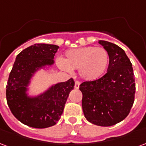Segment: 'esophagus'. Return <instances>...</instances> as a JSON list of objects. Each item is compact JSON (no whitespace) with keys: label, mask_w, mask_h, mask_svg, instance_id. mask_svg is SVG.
Wrapping results in <instances>:
<instances>
[{"label":"esophagus","mask_w":146,"mask_h":146,"mask_svg":"<svg viewBox=\"0 0 146 146\" xmlns=\"http://www.w3.org/2000/svg\"><path fill=\"white\" fill-rule=\"evenodd\" d=\"M80 83L79 81H76L75 82V85H74V88L76 89H78L80 88Z\"/></svg>","instance_id":"1"}]
</instances>
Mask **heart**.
I'll use <instances>...</instances> for the list:
<instances>
[{
	"label": "heart",
	"instance_id": "b5f03b06",
	"mask_svg": "<svg viewBox=\"0 0 146 146\" xmlns=\"http://www.w3.org/2000/svg\"><path fill=\"white\" fill-rule=\"evenodd\" d=\"M109 61V54L105 48L86 46L68 50L63 59L59 60L58 65L68 72L77 69L82 79L95 80L105 73Z\"/></svg>",
	"mask_w": 146,
	"mask_h": 146
}]
</instances>
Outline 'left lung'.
<instances>
[{
    "mask_svg": "<svg viewBox=\"0 0 146 146\" xmlns=\"http://www.w3.org/2000/svg\"><path fill=\"white\" fill-rule=\"evenodd\" d=\"M107 51L110 64L107 73L98 80L80 85L85 118L93 124L113 126L127 116L135 94L132 64L125 51L115 44L98 40Z\"/></svg>",
    "mask_w": 146,
    "mask_h": 146,
    "instance_id": "left-lung-1",
    "label": "left lung"
}]
</instances>
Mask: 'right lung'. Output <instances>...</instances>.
<instances>
[{
	"mask_svg": "<svg viewBox=\"0 0 146 146\" xmlns=\"http://www.w3.org/2000/svg\"><path fill=\"white\" fill-rule=\"evenodd\" d=\"M58 46L35 44L16 56L6 86V98L12 114L20 122L34 128L56 124L63 113L70 92L74 88L72 78L49 86L37 95H30L32 80L40 70H48L54 64Z\"/></svg>",
	"mask_w": 146,
	"mask_h": 146,
	"instance_id": "right-lung-1",
	"label": "right lung"
}]
</instances>
